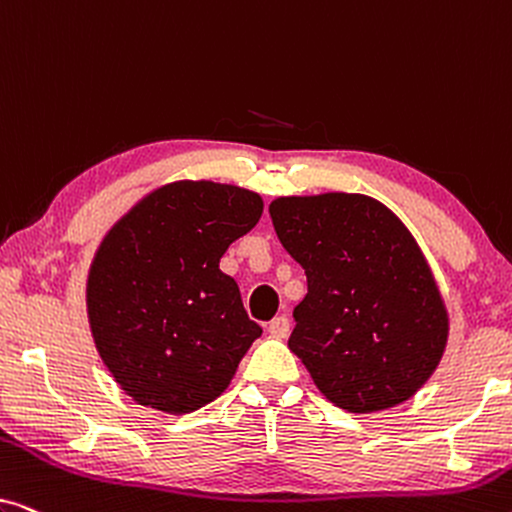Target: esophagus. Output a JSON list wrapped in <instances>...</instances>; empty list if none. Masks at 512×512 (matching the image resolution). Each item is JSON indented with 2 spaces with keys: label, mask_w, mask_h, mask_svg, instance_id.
Returning a JSON list of instances; mask_svg holds the SVG:
<instances>
[{
  "label": "esophagus",
  "mask_w": 512,
  "mask_h": 512,
  "mask_svg": "<svg viewBox=\"0 0 512 512\" xmlns=\"http://www.w3.org/2000/svg\"><path fill=\"white\" fill-rule=\"evenodd\" d=\"M289 328H291V324H289V319L284 317H275L268 324V333L272 335V338H277V340H284L286 335H289Z\"/></svg>",
  "instance_id": "obj_1"
}]
</instances>
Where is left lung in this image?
Wrapping results in <instances>:
<instances>
[{"instance_id": "obj_1", "label": "left lung", "mask_w": 512, "mask_h": 512, "mask_svg": "<svg viewBox=\"0 0 512 512\" xmlns=\"http://www.w3.org/2000/svg\"><path fill=\"white\" fill-rule=\"evenodd\" d=\"M270 219L307 275L289 349L321 394L347 412L415 396L445 352L447 312L410 230L356 193L277 198Z\"/></svg>"}]
</instances>
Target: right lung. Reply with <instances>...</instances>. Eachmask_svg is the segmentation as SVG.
<instances>
[{"label": "right lung", "instance_id": "add662e5", "mask_svg": "<svg viewBox=\"0 0 512 512\" xmlns=\"http://www.w3.org/2000/svg\"><path fill=\"white\" fill-rule=\"evenodd\" d=\"M261 214L247 188L174 181L104 237L88 272L90 331L132 401L186 415L226 391L263 328L219 261Z\"/></svg>", "mask_w": 512, "mask_h": 512}]
</instances>
